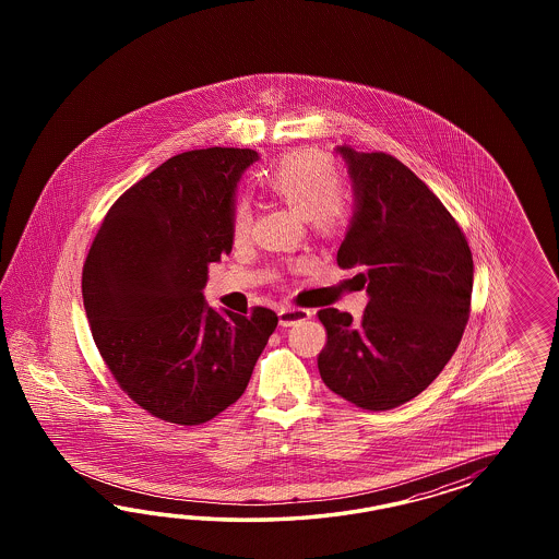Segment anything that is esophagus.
I'll use <instances>...</instances> for the list:
<instances>
[{
    "label": "esophagus",
    "mask_w": 559,
    "mask_h": 559,
    "mask_svg": "<svg viewBox=\"0 0 559 559\" xmlns=\"http://www.w3.org/2000/svg\"><path fill=\"white\" fill-rule=\"evenodd\" d=\"M309 318H311V311L309 309H301V307H283L278 311V323L283 328H288L293 323L304 322V320H309Z\"/></svg>",
    "instance_id": "esophagus-1"
}]
</instances>
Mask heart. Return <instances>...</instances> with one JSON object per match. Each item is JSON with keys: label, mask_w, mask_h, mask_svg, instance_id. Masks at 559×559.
Listing matches in <instances>:
<instances>
[{"label": "heart", "mask_w": 559, "mask_h": 559, "mask_svg": "<svg viewBox=\"0 0 559 559\" xmlns=\"http://www.w3.org/2000/svg\"><path fill=\"white\" fill-rule=\"evenodd\" d=\"M262 187L278 201L309 217L320 229H332L344 217V203L340 199V174L332 157L316 150L288 153L274 164L262 178ZM252 211L246 203L234 209L231 229L236 241L250 236Z\"/></svg>", "instance_id": "b5f03b06"}]
</instances>
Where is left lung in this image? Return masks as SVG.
<instances>
[{
    "instance_id": "1",
    "label": "left lung",
    "mask_w": 559,
    "mask_h": 559,
    "mask_svg": "<svg viewBox=\"0 0 559 559\" xmlns=\"http://www.w3.org/2000/svg\"><path fill=\"white\" fill-rule=\"evenodd\" d=\"M355 211L338 266H360L369 304L355 322L336 307L318 367L323 383L362 409H391L423 393L457 350L474 288V258L432 190L388 153L338 145Z\"/></svg>"
}]
</instances>
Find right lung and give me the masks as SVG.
I'll return each instance as SVG.
<instances>
[{"label":"right lung","mask_w":559,"mask_h":559,"mask_svg":"<svg viewBox=\"0 0 559 559\" xmlns=\"http://www.w3.org/2000/svg\"><path fill=\"white\" fill-rule=\"evenodd\" d=\"M254 150L169 157L102 221L82 276L92 336L120 388L166 423L203 424L248 388L278 318L213 309L206 266L234 246V209Z\"/></svg>","instance_id":"add662e5"}]
</instances>
